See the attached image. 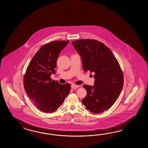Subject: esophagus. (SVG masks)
<instances>
[{"label":"esophagus","mask_w":148,"mask_h":148,"mask_svg":"<svg viewBox=\"0 0 148 148\" xmlns=\"http://www.w3.org/2000/svg\"><path fill=\"white\" fill-rule=\"evenodd\" d=\"M78 85H74V84L71 85V88H72V89H75V88H78Z\"/></svg>","instance_id":"1"}]
</instances>
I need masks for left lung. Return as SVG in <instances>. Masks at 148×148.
Returning <instances> with one entry per match:
<instances>
[{
  "instance_id": "1",
  "label": "left lung",
  "mask_w": 148,
  "mask_h": 148,
  "mask_svg": "<svg viewBox=\"0 0 148 148\" xmlns=\"http://www.w3.org/2000/svg\"><path fill=\"white\" fill-rule=\"evenodd\" d=\"M72 43L81 57L84 70L95 73L94 86L83 85L87 93L82 104L93 113H102L112 106L122 90L120 64L110 49L99 41L84 39Z\"/></svg>"
}]
</instances>
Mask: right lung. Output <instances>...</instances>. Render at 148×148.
<instances>
[{
    "mask_svg": "<svg viewBox=\"0 0 148 148\" xmlns=\"http://www.w3.org/2000/svg\"><path fill=\"white\" fill-rule=\"evenodd\" d=\"M69 41L51 42L38 50L28 64L24 87L28 97L39 110L51 113L58 110L69 94L71 85H61L51 78L55 73L59 53Z\"/></svg>",
    "mask_w": 148,
    "mask_h": 148,
    "instance_id": "right-lung-1",
    "label": "right lung"
}]
</instances>
